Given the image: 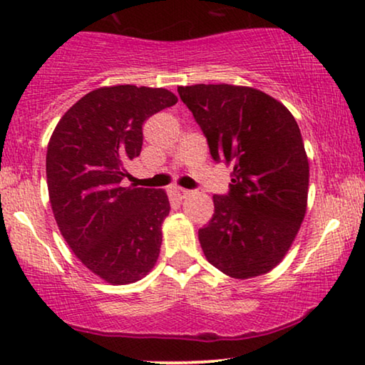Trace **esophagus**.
I'll use <instances>...</instances> for the list:
<instances>
[{
  "instance_id": "obj_1",
  "label": "esophagus",
  "mask_w": 365,
  "mask_h": 365,
  "mask_svg": "<svg viewBox=\"0 0 365 365\" xmlns=\"http://www.w3.org/2000/svg\"><path fill=\"white\" fill-rule=\"evenodd\" d=\"M190 193H192V192H190V190H187V188H180V187H178V188H175V195H177V197H178V198H180V200H183V198H187Z\"/></svg>"
}]
</instances>
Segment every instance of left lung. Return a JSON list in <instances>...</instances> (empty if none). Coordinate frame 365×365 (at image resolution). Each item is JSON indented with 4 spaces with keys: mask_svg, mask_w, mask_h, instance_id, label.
<instances>
[{
    "mask_svg": "<svg viewBox=\"0 0 365 365\" xmlns=\"http://www.w3.org/2000/svg\"><path fill=\"white\" fill-rule=\"evenodd\" d=\"M215 160L233 165L228 195L198 230L207 259L230 278L269 273L291 248L307 208L309 162L289 110L255 87L180 86Z\"/></svg>",
    "mask_w": 365,
    "mask_h": 365,
    "instance_id": "8db88e82",
    "label": "left lung"
}]
</instances>
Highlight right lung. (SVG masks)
<instances>
[{
    "label": "right lung",
    "instance_id": "obj_1",
    "mask_svg": "<svg viewBox=\"0 0 365 365\" xmlns=\"http://www.w3.org/2000/svg\"><path fill=\"white\" fill-rule=\"evenodd\" d=\"M177 101L162 87H99L61 117L49 138L46 177L59 232L81 263L110 284L142 279L160 255L170 212L165 190L124 182L140 155L143 122Z\"/></svg>",
    "mask_w": 365,
    "mask_h": 365
}]
</instances>
